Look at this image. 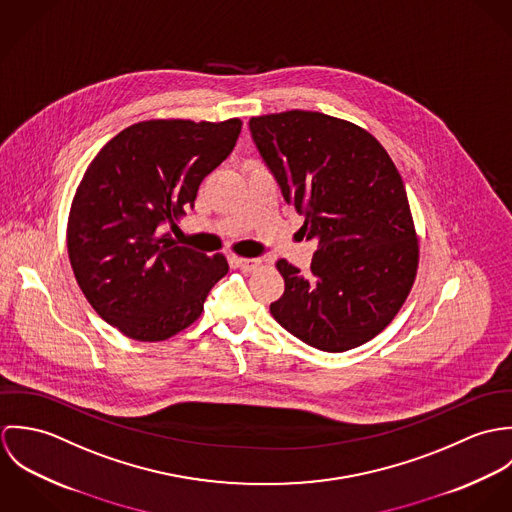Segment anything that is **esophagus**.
<instances>
[{
  "label": "esophagus",
  "instance_id": "esophagus-1",
  "mask_svg": "<svg viewBox=\"0 0 512 512\" xmlns=\"http://www.w3.org/2000/svg\"><path fill=\"white\" fill-rule=\"evenodd\" d=\"M232 260H234V264H236L238 268H242V270H246V272H250V270H254V268L260 266V260H258V258H238V256H234Z\"/></svg>",
  "mask_w": 512,
  "mask_h": 512
}]
</instances>
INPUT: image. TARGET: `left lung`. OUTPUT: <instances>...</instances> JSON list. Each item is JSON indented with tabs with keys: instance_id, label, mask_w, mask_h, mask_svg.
<instances>
[{
	"instance_id": "obj_1",
	"label": "left lung",
	"mask_w": 512,
	"mask_h": 512,
	"mask_svg": "<svg viewBox=\"0 0 512 512\" xmlns=\"http://www.w3.org/2000/svg\"><path fill=\"white\" fill-rule=\"evenodd\" d=\"M252 140L301 234L317 242L303 276L280 260L284 295L274 319L299 341L343 353L376 337L406 301L418 268V238L402 177L366 130L290 110L248 122Z\"/></svg>"
}]
</instances>
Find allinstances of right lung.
Segmentation results:
<instances>
[{"instance_id":"right-lung-1","label":"right lung","mask_w":512,"mask_h":512,"mask_svg":"<svg viewBox=\"0 0 512 512\" xmlns=\"http://www.w3.org/2000/svg\"><path fill=\"white\" fill-rule=\"evenodd\" d=\"M242 122L147 120L114 136L73 199L67 248L94 311L136 341H163L199 319L226 258L179 246L167 226L236 146Z\"/></svg>"}]
</instances>
